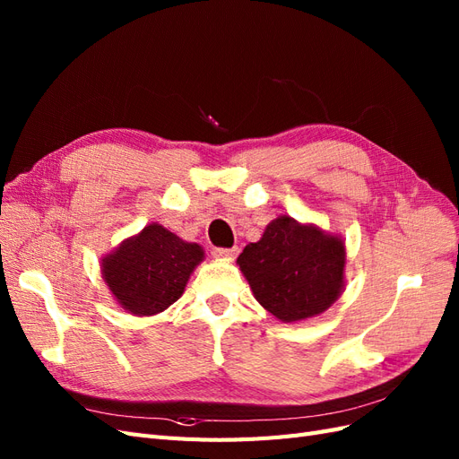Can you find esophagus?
Segmentation results:
<instances>
[{"mask_svg":"<svg viewBox=\"0 0 459 459\" xmlns=\"http://www.w3.org/2000/svg\"><path fill=\"white\" fill-rule=\"evenodd\" d=\"M212 255L216 256V258H233V256H238L239 255V248L238 247H231V248H212Z\"/></svg>","mask_w":459,"mask_h":459,"instance_id":"34e87169","label":"esophagus"}]
</instances>
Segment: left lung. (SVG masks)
Here are the masks:
<instances>
[{
    "label": "left lung",
    "mask_w": 459,
    "mask_h": 459,
    "mask_svg": "<svg viewBox=\"0 0 459 459\" xmlns=\"http://www.w3.org/2000/svg\"><path fill=\"white\" fill-rule=\"evenodd\" d=\"M344 260L339 238L280 216L258 243L243 248L238 264L264 308L281 322H299L337 300Z\"/></svg>",
    "instance_id": "left-lung-1"
}]
</instances>
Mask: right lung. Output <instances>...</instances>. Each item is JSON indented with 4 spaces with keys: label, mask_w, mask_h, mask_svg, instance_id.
<instances>
[{
    "label": "right lung",
    "mask_w": 459,
    "mask_h": 459,
    "mask_svg": "<svg viewBox=\"0 0 459 459\" xmlns=\"http://www.w3.org/2000/svg\"><path fill=\"white\" fill-rule=\"evenodd\" d=\"M203 256L197 243H186L162 226L151 224L103 258V277L124 310L152 316L182 297Z\"/></svg>",
    "instance_id": "right-lung-1"
}]
</instances>
